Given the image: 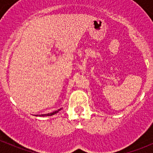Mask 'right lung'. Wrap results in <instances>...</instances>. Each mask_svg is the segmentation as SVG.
<instances>
[{"label": "right lung", "instance_id": "right-lung-1", "mask_svg": "<svg viewBox=\"0 0 153 153\" xmlns=\"http://www.w3.org/2000/svg\"><path fill=\"white\" fill-rule=\"evenodd\" d=\"M60 109H60L59 110H57V111L53 112V113H48V114H42V115H40V116H41V117H51V116H52V115L56 114V113H57L58 111H60ZM37 116H38V115H37Z\"/></svg>", "mask_w": 153, "mask_h": 153}]
</instances>
